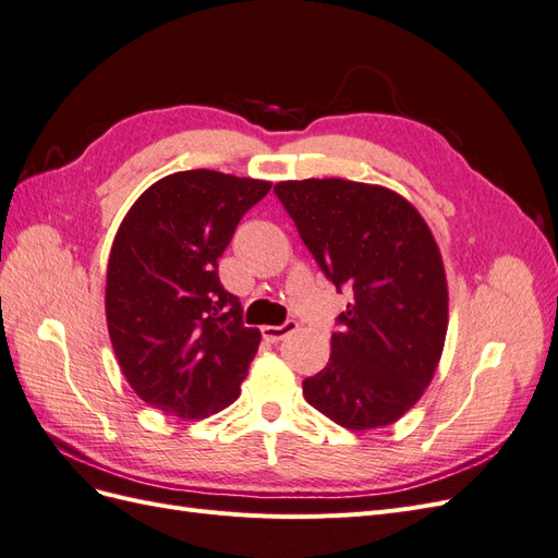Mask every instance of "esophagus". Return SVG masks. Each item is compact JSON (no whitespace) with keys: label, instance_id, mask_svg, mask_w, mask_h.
<instances>
[{"label":"esophagus","instance_id":"esophagus-1","mask_svg":"<svg viewBox=\"0 0 558 558\" xmlns=\"http://www.w3.org/2000/svg\"><path fill=\"white\" fill-rule=\"evenodd\" d=\"M298 330V320H286L281 326H263V337L267 342H281L283 337H289Z\"/></svg>","mask_w":558,"mask_h":558}]
</instances>
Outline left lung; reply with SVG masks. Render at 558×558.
Instances as JSON below:
<instances>
[{
    "label": "left lung",
    "instance_id": "1",
    "mask_svg": "<svg viewBox=\"0 0 558 558\" xmlns=\"http://www.w3.org/2000/svg\"><path fill=\"white\" fill-rule=\"evenodd\" d=\"M275 195L320 272L347 289L330 361L302 381L314 410L349 430L393 424L424 396L447 335L440 248L398 193L347 179L281 181Z\"/></svg>",
    "mask_w": 558,
    "mask_h": 558
}]
</instances>
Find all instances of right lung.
I'll return each mask as SVG.
<instances>
[{"label":"right lung","mask_w":558,"mask_h":558,"mask_svg":"<svg viewBox=\"0 0 558 558\" xmlns=\"http://www.w3.org/2000/svg\"><path fill=\"white\" fill-rule=\"evenodd\" d=\"M272 183L177 172L134 202L107 267V326L132 391L170 416L199 418L240 398L260 344L218 258Z\"/></svg>","instance_id":"right-lung-1"}]
</instances>
